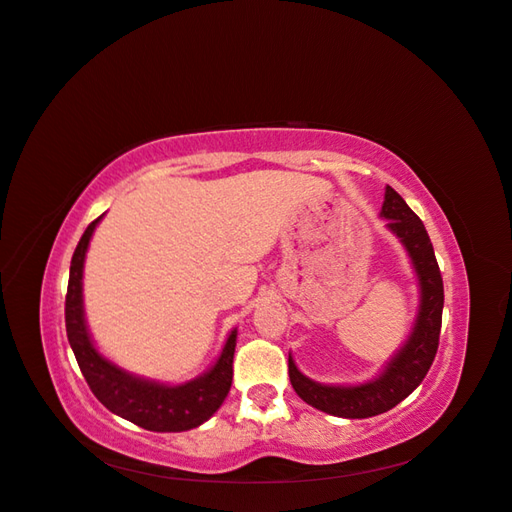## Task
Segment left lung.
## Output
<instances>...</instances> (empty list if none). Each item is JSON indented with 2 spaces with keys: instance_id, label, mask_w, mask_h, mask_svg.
I'll return each instance as SVG.
<instances>
[{
  "instance_id": "left-lung-1",
  "label": "left lung",
  "mask_w": 512,
  "mask_h": 512,
  "mask_svg": "<svg viewBox=\"0 0 512 512\" xmlns=\"http://www.w3.org/2000/svg\"><path fill=\"white\" fill-rule=\"evenodd\" d=\"M380 216L387 218L389 232L404 245L420 287V307L409 338L373 380L362 384H322L311 380L300 373L289 353V380L300 398L318 411L347 420L387 413L409 398L429 373L440 344L444 285L426 227L391 185L384 190Z\"/></svg>"
}]
</instances>
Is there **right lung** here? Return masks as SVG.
<instances>
[{
	"label": "right lung",
	"mask_w": 512,
	"mask_h": 512,
	"mask_svg": "<svg viewBox=\"0 0 512 512\" xmlns=\"http://www.w3.org/2000/svg\"><path fill=\"white\" fill-rule=\"evenodd\" d=\"M101 221H92L72 254L68 294H66V331L68 342L88 387L97 400L114 415L130 420L141 429L156 433H181L201 426L221 409L232 387L236 329L229 331L221 356L194 380L183 384H163L148 378H139L130 371L117 367L112 360L101 356L92 342V336L83 314V263L90 238Z\"/></svg>",
	"instance_id": "right-lung-1"
}]
</instances>
